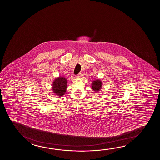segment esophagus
Masks as SVG:
<instances>
[{"label": "esophagus", "mask_w": 160, "mask_h": 160, "mask_svg": "<svg viewBox=\"0 0 160 160\" xmlns=\"http://www.w3.org/2000/svg\"><path fill=\"white\" fill-rule=\"evenodd\" d=\"M81 73H79L77 75V76H76V78H80V77H81Z\"/></svg>", "instance_id": "1"}]
</instances>
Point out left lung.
<instances>
[{
  "label": "left lung",
  "instance_id": "obj_1",
  "mask_svg": "<svg viewBox=\"0 0 160 160\" xmlns=\"http://www.w3.org/2000/svg\"><path fill=\"white\" fill-rule=\"evenodd\" d=\"M92 89L96 92H98L99 90H101L102 86V82L99 80L96 79L92 81Z\"/></svg>",
  "mask_w": 160,
  "mask_h": 160
}]
</instances>
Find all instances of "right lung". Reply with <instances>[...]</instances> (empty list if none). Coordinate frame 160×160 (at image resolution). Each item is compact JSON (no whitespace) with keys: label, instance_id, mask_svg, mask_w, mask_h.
<instances>
[{"label":"right lung","instance_id":"right-lung-1","mask_svg":"<svg viewBox=\"0 0 160 160\" xmlns=\"http://www.w3.org/2000/svg\"><path fill=\"white\" fill-rule=\"evenodd\" d=\"M52 86L53 92L57 96H63L65 94L67 88V80L65 77H58L53 81Z\"/></svg>","mask_w":160,"mask_h":160}]
</instances>
